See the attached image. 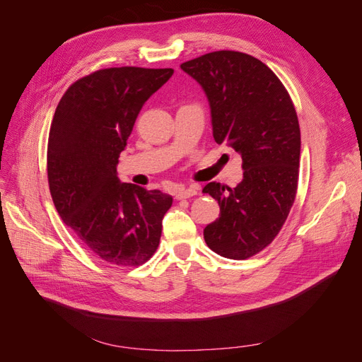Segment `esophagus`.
Listing matches in <instances>:
<instances>
[{"label":"esophagus","instance_id":"esophagus-1","mask_svg":"<svg viewBox=\"0 0 362 362\" xmlns=\"http://www.w3.org/2000/svg\"><path fill=\"white\" fill-rule=\"evenodd\" d=\"M198 194V187H194V185H192V187H180L177 189V192H175V199H187V198H192V196Z\"/></svg>","mask_w":362,"mask_h":362}]
</instances>
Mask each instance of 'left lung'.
<instances>
[{
	"label": "left lung",
	"mask_w": 362,
	"mask_h": 362,
	"mask_svg": "<svg viewBox=\"0 0 362 362\" xmlns=\"http://www.w3.org/2000/svg\"><path fill=\"white\" fill-rule=\"evenodd\" d=\"M198 81L211 110L216 144L242 156L237 187L208 182L204 193L221 216L204 229L216 254L246 259L269 246L286 223L299 180L300 128L286 87L258 59L214 51L181 64Z\"/></svg>",
	"instance_id": "1"
}]
</instances>
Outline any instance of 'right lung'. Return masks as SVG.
<instances>
[{"mask_svg":"<svg viewBox=\"0 0 362 362\" xmlns=\"http://www.w3.org/2000/svg\"><path fill=\"white\" fill-rule=\"evenodd\" d=\"M172 74L134 66L96 71L64 92L52 117V202L80 242L110 264H144L160 243L172 196L120 182L116 166L141 107Z\"/></svg>","mask_w":362,"mask_h":362,"instance_id":"right-lung-1","label":"right lung"}]
</instances>
